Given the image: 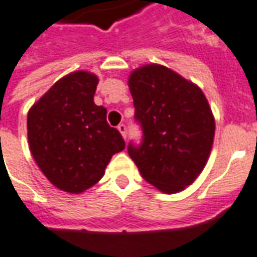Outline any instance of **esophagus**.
<instances>
[{"label": "esophagus", "instance_id": "1", "mask_svg": "<svg viewBox=\"0 0 257 257\" xmlns=\"http://www.w3.org/2000/svg\"><path fill=\"white\" fill-rule=\"evenodd\" d=\"M117 130H119V133H120V134H121V137H123V138L126 140V137H127V127L124 126V124H119V126H117Z\"/></svg>", "mask_w": 257, "mask_h": 257}]
</instances>
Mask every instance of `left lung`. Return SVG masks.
<instances>
[{
    "mask_svg": "<svg viewBox=\"0 0 257 257\" xmlns=\"http://www.w3.org/2000/svg\"><path fill=\"white\" fill-rule=\"evenodd\" d=\"M128 89L144 133L141 145H128V155L160 192H182L201 174L212 149L215 117L203 90L160 64L134 69Z\"/></svg>",
    "mask_w": 257,
    "mask_h": 257,
    "instance_id": "left-lung-1",
    "label": "left lung"
}]
</instances>
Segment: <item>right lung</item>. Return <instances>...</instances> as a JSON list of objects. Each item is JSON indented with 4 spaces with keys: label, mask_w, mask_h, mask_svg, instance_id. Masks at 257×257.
I'll return each mask as SVG.
<instances>
[{
    "label": "right lung",
    "mask_w": 257,
    "mask_h": 257,
    "mask_svg": "<svg viewBox=\"0 0 257 257\" xmlns=\"http://www.w3.org/2000/svg\"><path fill=\"white\" fill-rule=\"evenodd\" d=\"M97 75L75 71L59 79L27 115V137L37 166L52 185L80 194L100 181L126 144L94 104Z\"/></svg>",
    "instance_id": "obj_1"
}]
</instances>
